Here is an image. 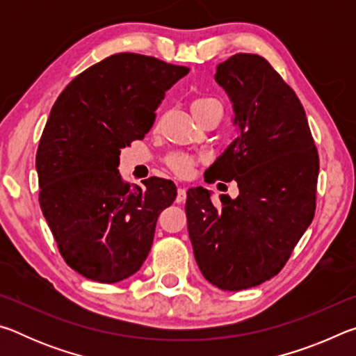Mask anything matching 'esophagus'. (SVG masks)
Returning <instances> with one entry per match:
<instances>
[{
	"label": "esophagus",
	"mask_w": 356,
	"mask_h": 356,
	"mask_svg": "<svg viewBox=\"0 0 356 356\" xmlns=\"http://www.w3.org/2000/svg\"><path fill=\"white\" fill-rule=\"evenodd\" d=\"M186 200V188L185 186H179L177 188V197H176V202H185Z\"/></svg>",
	"instance_id": "esophagus-1"
}]
</instances>
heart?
Instances as JSON below:
<instances>
[{
  "label": "heart",
  "instance_id": "obj_1",
  "mask_svg": "<svg viewBox=\"0 0 356 356\" xmlns=\"http://www.w3.org/2000/svg\"><path fill=\"white\" fill-rule=\"evenodd\" d=\"M209 106H220L221 108V104L213 97H197L191 102V113L204 110V108H209ZM166 165L172 172H176L177 176H188L193 165H195V159L190 155L176 152V154L168 155Z\"/></svg>",
  "mask_w": 356,
  "mask_h": 356
}]
</instances>
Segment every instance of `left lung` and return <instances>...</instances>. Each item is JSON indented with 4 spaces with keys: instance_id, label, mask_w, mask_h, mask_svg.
I'll list each match as a JSON object with an SVG mask.
<instances>
[{
    "instance_id": "left-lung-1",
    "label": "left lung",
    "mask_w": 356,
    "mask_h": 356,
    "mask_svg": "<svg viewBox=\"0 0 356 356\" xmlns=\"http://www.w3.org/2000/svg\"><path fill=\"white\" fill-rule=\"evenodd\" d=\"M215 80L234 106L238 136L204 174L236 180L238 196L197 186L186 193V222L201 273L221 291L262 284L281 272L316 212L318 154L293 89L267 59L237 53Z\"/></svg>"
}]
</instances>
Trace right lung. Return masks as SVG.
I'll return each mask as SVG.
<instances>
[{"instance_id":"1","label":"right lung","mask_w":356,"mask_h":356,"mask_svg":"<svg viewBox=\"0 0 356 356\" xmlns=\"http://www.w3.org/2000/svg\"><path fill=\"white\" fill-rule=\"evenodd\" d=\"M188 70L118 53L76 75L53 105L35 155L39 204L65 264L84 278L113 284L146 261L156 218L177 190L160 177L124 182L120 149L143 140Z\"/></svg>"}]
</instances>
